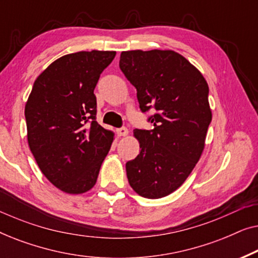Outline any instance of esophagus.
Wrapping results in <instances>:
<instances>
[{"label":"esophagus","instance_id":"34e87169","mask_svg":"<svg viewBox=\"0 0 258 258\" xmlns=\"http://www.w3.org/2000/svg\"><path fill=\"white\" fill-rule=\"evenodd\" d=\"M116 133H117V135H118L119 137H124V136H126V135H128V134H129L128 129L124 128V126H122V128H119V129L116 130Z\"/></svg>","mask_w":258,"mask_h":258}]
</instances>
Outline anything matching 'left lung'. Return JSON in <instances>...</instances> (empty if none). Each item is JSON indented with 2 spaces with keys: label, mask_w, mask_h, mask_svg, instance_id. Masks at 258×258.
<instances>
[{
  "label": "left lung",
  "mask_w": 258,
  "mask_h": 258,
  "mask_svg": "<svg viewBox=\"0 0 258 258\" xmlns=\"http://www.w3.org/2000/svg\"><path fill=\"white\" fill-rule=\"evenodd\" d=\"M119 68L136 88L143 112L153 107L151 130H134L141 151L126 162L134 191L161 199L181 186L202 156L213 118L209 87L195 66L174 50L122 51Z\"/></svg>",
  "instance_id": "left-lung-1"
}]
</instances>
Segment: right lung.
Segmentation results:
<instances>
[{"label":"right lung","instance_id":"obj_1","mask_svg":"<svg viewBox=\"0 0 258 258\" xmlns=\"http://www.w3.org/2000/svg\"><path fill=\"white\" fill-rule=\"evenodd\" d=\"M116 51L62 56L35 80L24 108L30 151L48 181L79 195L96 184L114 133L95 121L94 89Z\"/></svg>","mask_w":258,"mask_h":258}]
</instances>
